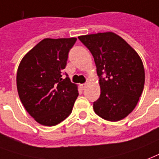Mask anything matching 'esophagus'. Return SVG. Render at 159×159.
Wrapping results in <instances>:
<instances>
[{
	"mask_svg": "<svg viewBox=\"0 0 159 159\" xmlns=\"http://www.w3.org/2000/svg\"><path fill=\"white\" fill-rule=\"evenodd\" d=\"M86 87H87V83H84V84L80 85V88H82V90H84L85 88H86Z\"/></svg>",
	"mask_w": 159,
	"mask_h": 159,
	"instance_id": "34e87169",
	"label": "esophagus"
}]
</instances>
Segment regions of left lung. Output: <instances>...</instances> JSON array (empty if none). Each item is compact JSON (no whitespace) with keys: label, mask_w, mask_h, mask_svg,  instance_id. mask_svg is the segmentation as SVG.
Masks as SVG:
<instances>
[{"label":"left lung","mask_w":159,"mask_h":159,"mask_svg":"<svg viewBox=\"0 0 159 159\" xmlns=\"http://www.w3.org/2000/svg\"><path fill=\"white\" fill-rule=\"evenodd\" d=\"M93 56L101 88L93 102L94 112L107 121L123 119L141 97L145 72L141 58L124 40L113 32L78 36Z\"/></svg>","instance_id":"8db88e82"}]
</instances>
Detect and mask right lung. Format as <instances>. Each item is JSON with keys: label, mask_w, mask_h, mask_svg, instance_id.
Segmentation results:
<instances>
[{"label": "right lung", "mask_w": 159, "mask_h": 159, "mask_svg": "<svg viewBox=\"0 0 159 159\" xmlns=\"http://www.w3.org/2000/svg\"><path fill=\"white\" fill-rule=\"evenodd\" d=\"M77 38H46L26 53L17 70L16 86L23 106L37 123L55 126L71 114L78 96L66 75L69 51Z\"/></svg>", "instance_id": "1"}]
</instances>
